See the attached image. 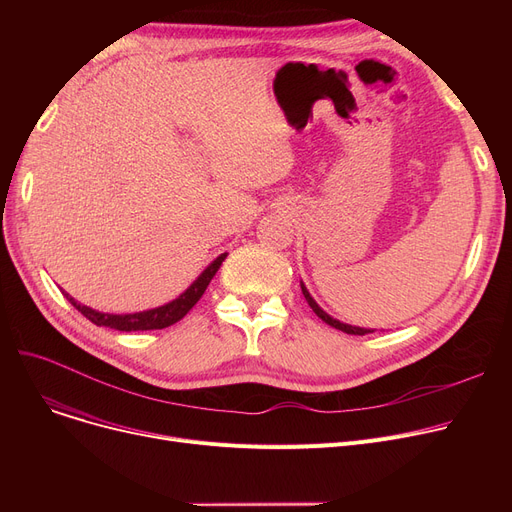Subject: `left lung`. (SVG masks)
Listing matches in <instances>:
<instances>
[{
    "label": "left lung",
    "mask_w": 512,
    "mask_h": 512,
    "mask_svg": "<svg viewBox=\"0 0 512 512\" xmlns=\"http://www.w3.org/2000/svg\"><path fill=\"white\" fill-rule=\"evenodd\" d=\"M301 288H303V294H305V299H307V303H309V307L313 309V313L321 319V321H326L328 326H332V328H336V330H340V332H346V334H355V336H365V334H371L373 330H367V328H357V326H348V324H342V321H338V319H334V317H330L324 309H321L315 301H313V297L309 294V290L305 288V284L301 282Z\"/></svg>",
    "instance_id": "1"
}]
</instances>
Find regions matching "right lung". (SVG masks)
<instances>
[{
    "instance_id": "obj_1",
    "label": "right lung",
    "mask_w": 512,
    "mask_h": 512,
    "mask_svg": "<svg viewBox=\"0 0 512 512\" xmlns=\"http://www.w3.org/2000/svg\"><path fill=\"white\" fill-rule=\"evenodd\" d=\"M226 259V253H222L218 259H213V263H209L203 274L188 286L178 299H174L168 305H161L149 311H141V313H126V315H114V313H101L95 311L87 305H80L78 301H74L68 292H64V297L72 303V307H76L80 313H83L89 321H93L95 326H103V328H114L120 332H143V330H164L176 321H180L188 311H191L197 301L203 297L205 288L209 286L211 278L215 276V272L220 270L222 261Z\"/></svg>"
}]
</instances>
